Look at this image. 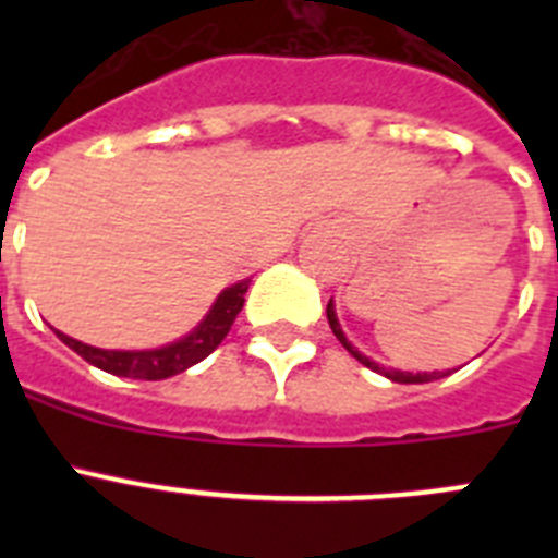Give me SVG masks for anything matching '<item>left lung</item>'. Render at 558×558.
I'll use <instances>...</instances> for the list:
<instances>
[{"label":"left lung","instance_id":"left-lung-1","mask_svg":"<svg viewBox=\"0 0 558 558\" xmlns=\"http://www.w3.org/2000/svg\"><path fill=\"white\" fill-rule=\"evenodd\" d=\"M327 322H329V327H332L335 338H338L340 343H343V349H347V352L352 354V357H357L360 363H363V366H368V368H372V372L383 374V377L393 379V383H430V379L445 377V372H441V374H438V372H433V374H411V372H397V368H386V366H379V363H374V360H368L366 354H360L357 349H354L352 343H349V340H347V335H343V329H340V324H338V315H335V307H332V299H329V304H327Z\"/></svg>","mask_w":558,"mask_h":558}]
</instances>
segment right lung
Listing matches in <instances>:
<instances>
[{
  "instance_id": "right-lung-1",
  "label": "right lung",
  "mask_w": 558,
  "mask_h": 558,
  "mask_svg": "<svg viewBox=\"0 0 558 558\" xmlns=\"http://www.w3.org/2000/svg\"><path fill=\"white\" fill-rule=\"evenodd\" d=\"M245 293H248V279L231 284V288H226L218 295V302L211 304L204 322L192 329L186 338L175 340L170 347L147 349V352H113V349L88 347V343H81V340L69 338L63 332L56 335L72 352H77L86 363L102 368V372L133 379H167L172 374L186 372V368L209 357L220 347V340L229 335L231 324H234V318L243 310Z\"/></svg>"
}]
</instances>
